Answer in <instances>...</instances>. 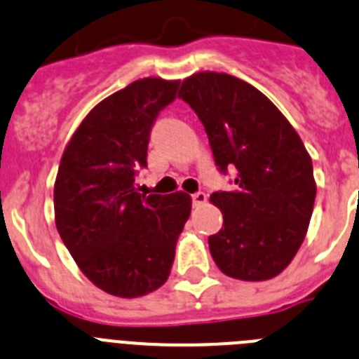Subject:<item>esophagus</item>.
Listing matches in <instances>:
<instances>
[{"label":"esophagus","mask_w":359,"mask_h":359,"mask_svg":"<svg viewBox=\"0 0 359 359\" xmlns=\"http://www.w3.org/2000/svg\"><path fill=\"white\" fill-rule=\"evenodd\" d=\"M207 203V194L205 192H196V194H192V205L194 207H203Z\"/></svg>","instance_id":"obj_1"}]
</instances>
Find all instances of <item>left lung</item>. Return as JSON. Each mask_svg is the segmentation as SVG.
<instances>
[{
    "instance_id": "8db88e82",
    "label": "left lung",
    "mask_w": 359,
    "mask_h": 359,
    "mask_svg": "<svg viewBox=\"0 0 359 359\" xmlns=\"http://www.w3.org/2000/svg\"><path fill=\"white\" fill-rule=\"evenodd\" d=\"M180 97L205 126L219 170H236L233 190L210 196L223 214V228L208 237L212 259L231 278L277 277L304 243L315 207L309 152L277 106L233 75L194 73Z\"/></svg>"
}]
</instances>
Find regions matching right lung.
<instances>
[{"instance_id":"add662e5","label":"right lung","mask_w":359,"mask_h":359,"mask_svg":"<svg viewBox=\"0 0 359 359\" xmlns=\"http://www.w3.org/2000/svg\"><path fill=\"white\" fill-rule=\"evenodd\" d=\"M180 81L147 77L109 95L86 115L62 152L53 187L55 226L82 273L120 298L152 293L169 278L192 199L138 194L158 113Z\"/></svg>"}]
</instances>
